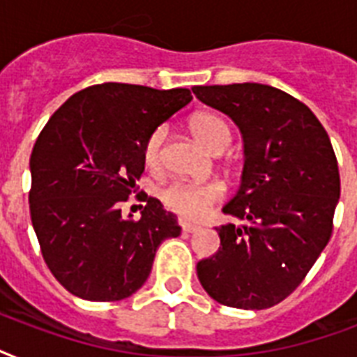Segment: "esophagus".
<instances>
[{
    "label": "esophagus",
    "instance_id": "34e87169",
    "mask_svg": "<svg viewBox=\"0 0 357 357\" xmlns=\"http://www.w3.org/2000/svg\"><path fill=\"white\" fill-rule=\"evenodd\" d=\"M179 226H181V229H183L185 234H195V231H198V226H196V224L185 222V220H179Z\"/></svg>",
    "mask_w": 357,
    "mask_h": 357
}]
</instances>
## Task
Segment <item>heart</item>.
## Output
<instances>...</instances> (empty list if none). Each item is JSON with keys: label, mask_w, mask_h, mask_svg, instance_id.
I'll list each match as a JSON object with an SVG mask.
<instances>
[{"label": "heart", "mask_w": 357, "mask_h": 357, "mask_svg": "<svg viewBox=\"0 0 357 357\" xmlns=\"http://www.w3.org/2000/svg\"><path fill=\"white\" fill-rule=\"evenodd\" d=\"M190 131L206 146L211 153H222L231 144V129L220 116L211 113H200L190 120ZM167 137V129H153L144 142L146 167L157 170L161 167L162 142ZM222 187L218 183H187V181H174L161 190V200L167 209L179 217L198 220L209 211L215 202L220 200Z\"/></svg>", "instance_id": "heart-1"}]
</instances>
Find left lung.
<instances>
[{
	"label": "left lung",
	"instance_id": "obj_1",
	"mask_svg": "<svg viewBox=\"0 0 357 357\" xmlns=\"http://www.w3.org/2000/svg\"><path fill=\"white\" fill-rule=\"evenodd\" d=\"M244 139L243 181L224 206L243 226L217 228L220 248L196 265L218 304L266 310L298 287L332 237L341 192L326 129L287 92L261 83L195 86Z\"/></svg>",
	"mask_w": 357,
	"mask_h": 357
}]
</instances>
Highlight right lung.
<instances>
[{
	"label": "right lung",
	"instance_id": "add662e5",
	"mask_svg": "<svg viewBox=\"0 0 357 357\" xmlns=\"http://www.w3.org/2000/svg\"><path fill=\"white\" fill-rule=\"evenodd\" d=\"M189 89L102 83L75 92L47 120L31 153V222L47 268L92 302L131 296L148 280L178 218L148 198L139 220L120 204L144 172L148 135L189 105Z\"/></svg>",
	"mask_w": 357,
	"mask_h": 357
}]
</instances>
